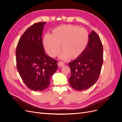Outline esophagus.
Masks as SVG:
<instances>
[{
    "instance_id": "34e87169",
    "label": "esophagus",
    "mask_w": 122,
    "mask_h": 122,
    "mask_svg": "<svg viewBox=\"0 0 122 122\" xmlns=\"http://www.w3.org/2000/svg\"><path fill=\"white\" fill-rule=\"evenodd\" d=\"M64 65V63L63 62L59 61L58 63V66L59 67H62Z\"/></svg>"
}]
</instances>
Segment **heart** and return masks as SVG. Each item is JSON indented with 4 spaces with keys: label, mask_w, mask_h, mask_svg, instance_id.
Wrapping results in <instances>:
<instances>
[{
    "label": "heart",
    "mask_w": 122,
    "mask_h": 122,
    "mask_svg": "<svg viewBox=\"0 0 122 122\" xmlns=\"http://www.w3.org/2000/svg\"><path fill=\"white\" fill-rule=\"evenodd\" d=\"M89 34L86 29L77 25H64L54 28L50 36L46 35L44 45L49 55L55 57L60 52L59 45L63 52L61 59L69 57L71 59L79 57L86 49Z\"/></svg>",
    "instance_id": "heart-1"
}]
</instances>
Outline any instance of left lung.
<instances>
[{
  "instance_id": "left-lung-1",
  "label": "left lung",
  "mask_w": 122,
  "mask_h": 122,
  "mask_svg": "<svg viewBox=\"0 0 122 122\" xmlns=\"http://www.w3.org/2000/svg\"><path fill=\"white\" fill-rule=\"evenodd\" d=\"M102 64V44L98 35L92 30L85 51L68 63L71 72L69 78L70 86L77 91L93 86L99 77Z\"/></svg>"
}]
</instances>
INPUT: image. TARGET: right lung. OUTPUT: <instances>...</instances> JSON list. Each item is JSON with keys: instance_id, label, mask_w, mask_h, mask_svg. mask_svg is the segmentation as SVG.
<instances>
[{"instance_id": "add662e5", "label": "right lung", "mask_w": 122, "mask_h": 122, "mask_svg": "<svg viewBox=\"0 0 122 122\" xmlns=\"http://www.w3.org/2000/svg\"><path fill=\"white\" fill-rule=\"evenodd\" d=\"M46 23H35L27 29L20 39L15 52L18 72L26 86L34 91L48 88L58 69L57 61L45 53L42 36Z\"/></svg>"}]
</instances>
